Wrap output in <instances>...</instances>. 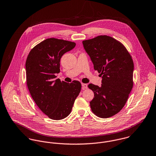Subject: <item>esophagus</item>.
Listing matches in <instances>:
<instances>
[{
    "instance_id": "esophagus-1",
    "label": "esophagus",
    "mask_w": 156,
    "mask_h": 156,
    "mask_svg": "<svg viewBox=\"0 0 156 156\" xmlns=\"http://www.w3.org/2000/svg\"><path fill=\"white\" fill-rule=\"evenodd\" d=\"M82 89H87V84L82 83Z\"/></svg>"
}]
</instances>
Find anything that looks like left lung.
<instances>
[{
    "instance_id": "8db88e82",
    "label": "left lung",
    "mask_w": 156,
    "mask_h": 156,
    "mask_svg": "<svg viewBox=\"0 0 156 156\" xmlns=\"http://www.w3.org/2000/svg\"><path fill=\"white\" fill-rule=\"evenodd\" d=\"M82 43L102 79L101 87L88 85L94 93L91 110L101 118L110 117L123 108L133 87V60L125 46L110 36H98Z\"/></svg>"
}]
</instances>
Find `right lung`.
I'll return each instance as SVG.
<instances>
[{"label":"right lung","mask_w":156,"mask_h":156,"mask_svg":"<svg viewBox=\"0 0 156 156\" xmlns=\"http://www.w3.org/2000/svg\"><path fill=\"white\" fill-rule=\"evenodd\" d=\"M76 43L55 38L47 39L29 52L26 62V80L32 98L43 113L52 120H61L70 113L82 85L61 81L60 59Z\"/></svg>","instance_id":"add662e5"}]
</instances>
